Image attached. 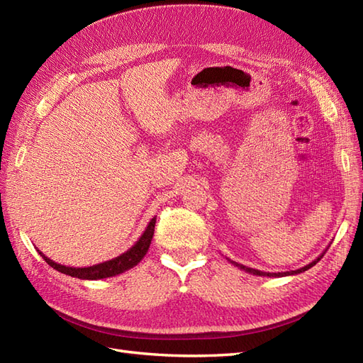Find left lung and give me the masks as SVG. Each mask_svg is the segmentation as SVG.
<instances>
[{"label": "left lung", "instance_id": "1", "mask_svg": "<svg viewBox=\"0 0 363 363\" xmlns=\"http://www.w3.org/2000/svg\"><path fill=\"white\" fill-rule=\"evenodd\" d=\"M325 251H327V248H325ZM325 251H324V252H325ZM324 252H323V255L318 256L313 262H311L309 265H306V267H303V268H300V269H295V271H286V272H263V271H259V269H255V268H248V267H245V265H240V263H238V262H235V260H230V259H227V260H228L230 263H233V265L238 267L239 269H242V271L250 272V274H255V276H263V277H284V276H295V274H300V272H304V271H307L309 268H312L313 265H316V263L321 260V257L324 256Z\"/></svg>", "mask_w": 363, "mask_h": 363}]
</instances>
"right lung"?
<instances>
[{"instance_id":"right-lung-1","label":"right lung","mask_w":363,"mask_h":363,"mask_svg":"<svg viewBox=\"0 0 363 363\" xmlns=\"http://www.w3.org/2000/svg\"><path fill=\"white\" fill-rule=\"evenodd\" d=\"M155 225H156V216L151 219L148 223L145 232L142 233V236L136 240V244L131 247L130 250H127L123 255L107 260L103 263H98V265H92V267H86V268H72V267H65L60 265V263L52 262L51 259H48L47 256H43V252L39 255L45 259V262L48 263L50 267H52L56 271L67 274V276L71 277H77L82 280H100V279H107V277H113L118 276V274H123L127 269L136 267L138 263L144 259V256L147 255V251L150 248L152 235H155Z\"/></svg>"}]
</instances>
